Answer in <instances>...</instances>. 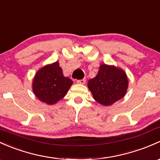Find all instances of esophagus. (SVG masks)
I'll return each instance as SVG.
<instances>
[{
	"mask_svg": "<svg viewBox=\"0 0 160 160\" xmlns=\"http://www.w3.org/2000/svg\"><path fill=\"white\" fill-rule=\"evenodd\" d=\"M86 82V78H83V79L77 80V83L78 84H85Z\"/></svg>",
	"mask_w": 160,
	"mask_h": 160,
	"instance_id": "esophagus-1",
	"label": "esophagus"
}]
</instances>
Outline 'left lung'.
Instances as JSON below:
<instances>
[{
	"label": "left lung",
	"mask_w": 160,
	"mask_h": 160,
	"mask_svg": "<svg viewBox=\"0 0 160 160\" xmlns=\"http://www.w3.org/2000/svg\"><path fill=\"white\" fill-rule=\"evenodd\" d=\"M94 100L104 106L111 105L124 96L128 79L123 70L101 65L97 76L88 82Z\"/></svg>",
	"instance_id": "1"
}]
</instances>
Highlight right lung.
I'll return each instance as SVG.
<instances>
[{"instance_id": "add662e5", "label": "right lung", "mask_w": 160, "mask_h": 160, "mask_svg": "<svg viewBox=\"0 0 160 160\" xmlns=\"http://www.w3.org/2000/svg\"><path fill=\"white\" fill-rule=\"evenodd\" d=\"M72 85V81L63 76L59 62H56L37 72L32 82V90L41 101L53 104L66 95Z\"/></svg>"}]
</instances>
